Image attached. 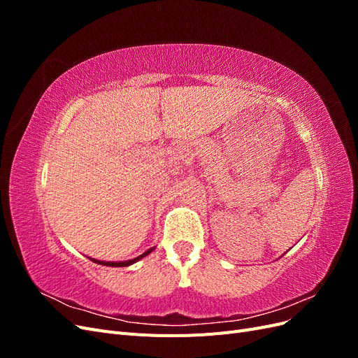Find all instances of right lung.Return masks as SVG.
<instances>
[{
	"instance_id": "obj_1",
	"label": "right lung",
	"mask_w": 358,
	"mask_h": 358,
	"mask_svg": "<svg viewBox=\"0 0 358 358\" xmlns=\"http://www.w3.org/2000/svg\"><path fill=\"white\" fill-rule=\"evenodd\" d=\"M150 252H152V249H149V251H146L143 255H138V257H137V258H134V259H128V262H122V263H107V262H99V259H92V262L99 263V264H103V266H110V267H125V266H129V264H133V263L138 262L140 258L146 257V255H148V254H150Z\"/></svg>"
}]
</instances>
